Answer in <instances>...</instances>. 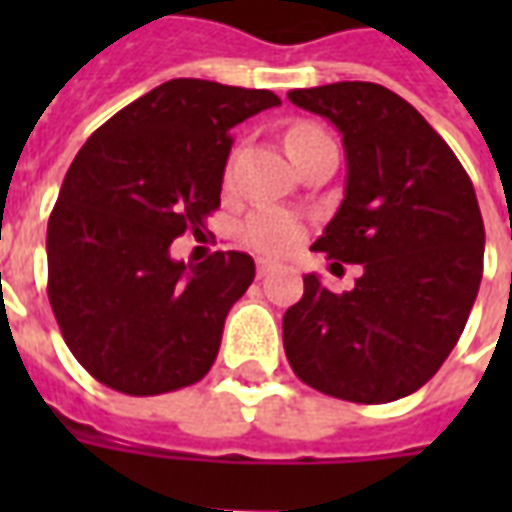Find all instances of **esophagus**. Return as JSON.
I'll return each mask as SVG.
<instances>
[{"label": "esophagus", "mask_w": 512, "mask_h": 512, "mask_svg": "<svg viewBox=\"0 0 512 512\" xmlns=\"http://www.w3.org/2000/svg\"><path fill=\"white\" fill-rule=\"evenodd\" d=\"M274 268H277V263H271V260H266V257H257V277L260 279L268 277Z\"/></svg>", "instance_id": "esophagus-1"}]
</instances>
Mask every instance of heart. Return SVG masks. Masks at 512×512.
I'll use <instances>...</instances> for the list:
<instances>
[{"mask_svg": "<svg viewBox=\"0 0 512 512\" xmlns=\"http://www.w3.org/2000/svg\"><path fill=\"white\" fill-rule=\"evenodd\" d=\"M310 136H323L318 126H293L285 136V145H296L299 139H310ZM301 224L296 216H290L277 208H260L255 211L244 224V241L257 252L266 255H288L293 246L301 241Z\"/></svg>", "mask_w": 512, "mask_h": 512, "instance_id": "1", "label": "heart"}]
</instances>
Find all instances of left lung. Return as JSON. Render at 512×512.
I'll list each match as a JSON object with an SVG mask.
<instances>
[{"label":"left lung","mask_w":512,"mask_h":512,"mask_svg":"<svg viewBox=\"0 0 512 512\" xmlns=\"http://www.w3.org/2000/svg\"><path fill=\"white\" fill-rule=\"evenodd\" d=\"M288 98L337 126L348 161L343 205L312 249L365 268L345 293L304 277L282 318L290 367L351 403L411 395L450 356L480 290L485 230L472 180L428 120L381 84Z\"/></svg>","instance_id":"8db88e82"}]
</instances>
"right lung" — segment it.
<instances>
[{
  "instance_id": "obj_1",
  "label": "right lung",
  "mask_w": 512,
  "mask_h": 512,
  "mask_svg": "<svg viewBox=\"0 0 512 512\" xmlns=\"http://www.w3.org/2000/svg\"><path fill=\"white\" fill-rule=\"evenodd\" d=\"M271 90L205 79L158 84L73 158L49 216V301L79 365L123 395L197 384L224 318L255 279L244 252L197 266L169 246L219 208L230 128L279 106Z\"/></svg>"
}]
</instances>
